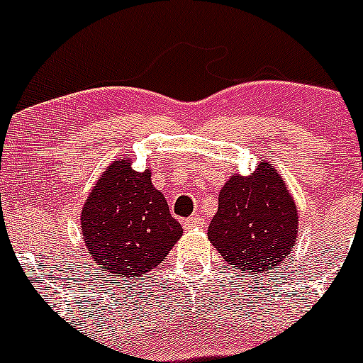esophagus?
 I'll use <instances>...</instances> for the list:
<instances>
[{
  "mask_svg": "<svg viewBox=\"0 0 363 363\" xmlns=\"http://www.w3.org/2000/svg\"><path fill=\"white\" fill-rule=\"evenodd\" d=\"M203 225V218L200 214H195V216L184 220V228L186 230H191V228H199Z\"/></svg>",
  "mask_w": 363,
  "mask_h": 363,
  "instance_id": "esophagus-1",
  "label": "esophagus"
}]
</instances>
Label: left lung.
<instances>
[{
	"label": "left lung",
	"mask_w": 363,
	"mask_h": 363,
	"mask_svg": "<svg viewBox=\"0 0 363 363\" xmlns=\"http://www.w3.org/2000/svg\"><path fill=\"white\" fill-rule=\"evenodd\" d=\"M298 218L286 181L264 160L253 174L228 177L218 195L207 238L235 269L260 275L293 255Z\"/></svg>",
	"instance_id": "obj_1"
}]
</instances>
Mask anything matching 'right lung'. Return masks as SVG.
<instances>
[{
	"mask_svg": "<svg viewBox=\"0 0 363 363\" xmlns=\"http://www.w3.org/2000/svg\"><path fill=\"white\" fill-rule=\"evenodd\" d=\"M131 157L108 164L81 209L88 253L108 277H142L161 264L182 235L150 170L136 172Z\"/></svg>",
	"mask_w": 363,
	"mask_h": 363,
	"instance_id": "1",
	"label": "right lung"
}]
</instances>
